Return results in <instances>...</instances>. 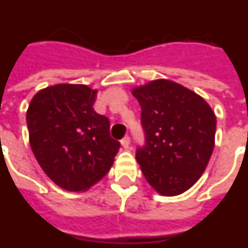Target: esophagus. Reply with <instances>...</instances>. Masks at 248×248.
<instances>
[{
	"mask_svg": "<svg viewBox=\"0 0 248 248\" xmlns=\"http://www.w3.org/2000/svg\"><path fill=\"white\" fill-rule=\"evenodd\" d=\"M121 145L124 146V149H128L130 147V137L124 136L122 140H121Z\"/></svg>",
	"mask_w": 248,
	"mask_h": 248,
	"instance_id": "34e87169",
	"label": "esophagus"
}]
</instances>
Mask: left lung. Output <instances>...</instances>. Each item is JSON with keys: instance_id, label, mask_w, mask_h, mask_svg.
<instances>
[{"instance_id": "8db88e82", "label": "left lung", "mask_w": 248, "mask_h": 248, "mask_svg": "<svg viewBox=\"0 0 248 248\" xmlns=\"http://www.w3.org/2000/svg\"><path fill=\"white\" fill-rule=\"evenodd\" d=\"M141 106L145 146L136 160L159 194L179 195L198 182L214 149L216 114L201 95L168 79L132 89Z\"/></svg>"}]
</instances>
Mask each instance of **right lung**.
Returning a JSON list of instances; mask_svg holds the SVG:
<instances>
[{
	"mask_svg": "<svg viewBox=\"0 0 248 248\" xmlns=\"http://www.w3.org/2000/svg\"><path fill=\"white\" fill-rule=\"evenodd\" d=\"M97 91L57 84L32 97L26 122L30 146L44 172L58 186L85 191L109 171L120 142L109 121L93 109Z\"/></svg>",
	"mask_w": 248,
	"mask_h": 248,
	"instance_id": "add662e5",
	"label": "right lung"
}]
</instances>
